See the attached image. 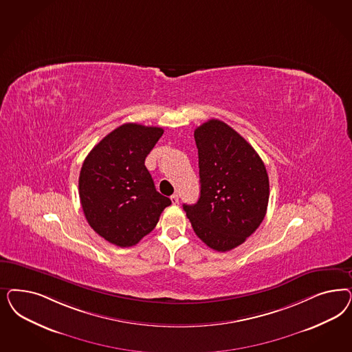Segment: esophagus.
Instances as JSON below:
<instances>
[{
  "mask_svg": "<svg viewBox=\"0 0 352 352\" xmlns=\"http://www.w3.org/2000/svg\"><path fill=\"white\" fill-rule=\"evenodd\" d=\"M170 202H172V204H179V195H177V194L170 195Z\"/></svg>",
  "mask_w": 352,
  "mask_h": 352,
  "instance_id": "esophagus-1",
  "label": "esophagus"
}]
</instances>
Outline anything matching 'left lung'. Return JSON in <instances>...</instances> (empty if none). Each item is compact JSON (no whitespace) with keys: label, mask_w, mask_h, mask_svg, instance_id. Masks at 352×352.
<instances>
[{"label":"left lung","mask_w":352,"mask_h":352,"mask_svg":"<svg viewBox=\"0 0 352 352\" xmlns=\"http://www.w3.org/2000/svg\"><path fill=\"white\" fill-rule=\"evenodd\" d=\"M194 140L201 195L184 210L208 248L229 251L261 226L270 199L268 173L249 142L221 120L199 125Z\"/></svg>","instance_id":"left-lung-1"}]
</instances>
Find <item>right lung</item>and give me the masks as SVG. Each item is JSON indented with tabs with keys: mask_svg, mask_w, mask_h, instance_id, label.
Returning <instances> with one entry per match:
<instances>
[{
	"mask_svg": "<svg viewBox=\"0 0 352 352\" xmlns=\"http://www.w3.org/2000/svg\"><path fill=\"white\" fill-rule=\"evenodd\" d=\"M163 135L159 126L126 123L91 148L80 170L88 224L119 248L138 243L158 224L170 199L157 192L145 159Z\"/></svg>",
	"mask_w": 352,
	"mask_h": 352,
	"instance_id": "right-lung-1",
	"label": "right lung"
}]
</instances>
